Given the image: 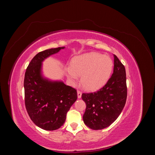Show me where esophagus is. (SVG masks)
Instances as JSON below:
<instances>
[{
  "mask_svg": "<svg viewBox=\"0 0 155 155\" xmlns=\"http://www.w3.org/2000/svg\"><path fill=\"white\" fill-rule=\"evenodd\" d=\"M77 92H78V98H81V97L82 92H81V91H78Z\"/></svg>",
  "mask_w": 155,
  "mask_h": 155,
  "instance_id": "esophagus-1",
  "label": "esophagus"
}]
</instances>
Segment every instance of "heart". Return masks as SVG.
Instances as JSON below:
<instances>
[{"label": "heart", "instance_id": "1", "mask_svg": "<svg viewBox=\"0 0 155 155\" xmlns=\"http://www.w3.org/2000/svg\"><path fill=\"white\" fill-rule=\"evenodd\" d=\"M113 70V61L109 56L89 52L73 58L71 66L66 67L65 73L74 83L81 76V84L88 91L99 88L108 81Z\"/></svg>", "mask_w": 155, "mask_h": 155}]
</instances>
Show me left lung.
<instances>
[{
    "mask_svg": "<svg viewBox=\"0 0 155 155\" xmlns=\"http://www.w3.org/2000/svg\"><path fill=\"white\" fill-rule=\"evenodd\" d=\"M114 70L105 85L99 91L83 93L86 104L83 119L85 124L94 130L110 125L118 118L125 105L127 88L124 65L114 55Z\"/></svg>",
    "mask_w": 155,
    "mask_h": 155,
    "instance_id": "8db88e82",
    "label": "left lung"
}]
</instances>
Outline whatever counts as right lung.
Returning <instances> with one entry per match:
<instances>
[{
  "instance_id": "add662e5",
  "label": "right lung",
  "mask_w": 155,
  "mask_h": 155,
  "mask_svg": "<svg viewBox=\"0 0 155 155\" xmlns=\"http://www.w3.org/2000/svg\"><path fill=\"white\" fill-rule=\"evenodd\" d=\"M64 47L48 49L37 54L28 66L25 76V101L30 119L46 130H56L66 120L67 112L76 101L77 91L62 81H51L41 74L42 62Z\"/></svg>"
}]
</instances>
